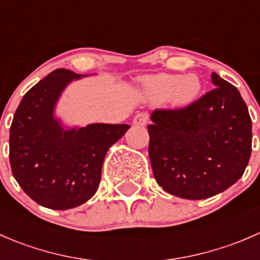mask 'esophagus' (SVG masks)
Instances as JSON below:
<instances>
[{
  "label": "esophagus",
  "instance_id": "esophagus-1",
  "mask_svg": "<svg viewBox=\"0 0 260 260\" xmlns=\"http://www.w3.org/2000/svg\"><path fill=\"white\" fill-rule=\"evenodd\" d=\"M149 119V115L147 112H140L135 115V119H133V123L136 125H146L147 122Z\"/></svg>",
  "mask_w": 260,
  "mask_h": 260
}]
</instances>
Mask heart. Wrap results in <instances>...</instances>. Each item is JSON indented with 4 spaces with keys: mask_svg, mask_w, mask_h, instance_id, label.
Masks as SVG:
<instances>
[{
    "mask_svg": "<svg viewBox=\"0 0 260 260\" xmlns=\"http://www.w3.org/2000/svg\"><path fill=\"white\" fill-rule=\"evenodd\" d=\"M149 86L161 96H171L175 106H188L198 98L201 83L196 75H187L181 79L180 75L165 74L154 77L149 80Z\"/></svg>",
    "mask_w": 260,
    "mask_h": 260,
    "instance_id": "1",
    "label": "heart"
}]
</instances>
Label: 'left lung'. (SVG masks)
I'll return each mask as SVG.
<instances>
[{"instance_id":"8db88e82","label":"left lung","mask_w":260,"mask_h":260,"mask_svg":"<svg viewBox=\"0 0 260 260\" xmlns=\"http://www.w3.org/2000/svg\"><path fill=\"white\" fill-rule=\"evenodd\" d=\"M215 88L181 108L154 109L148 154L157 183L188 200L222 192L243 176L251 119L239 90L211 74Z\"/></svg>"}]
</instances>
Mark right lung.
<instances>
[{
    "label": "right lung",
    "instance_id": "1",
    "mask_svg": "<svg viewBox=\"0 0 260 260\" xmlns=\"http://www.w3.org/2000/svg\"><path fill=\"white\" fill-rule=\"evenodd\" d=\"M81 75L56 69L23 95L10 128V165L23 191L39 205L68 210L96 192L109 147L131 125L96 124L64 131L54 118L60 93Z\"/></svg>",
    "mask_w": 260,
    "mask_h": 260
}]
</instances>
